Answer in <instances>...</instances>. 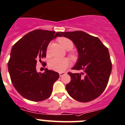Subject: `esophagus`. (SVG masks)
I'll use <instances>...</instances> for the list:
<instances>
[{
	"label": "esophagus",
	"mask_w": 125,
	"mask_h": 125,
	"mask_svg": "<svg viewBox=\"0 0 125 125\" xmlns=\"http://www.w3.org/2000/svg\"><path fill=\"white\" fill-rule=\"evenodd\" d=\"M59 76H60V77H61V76H64V75H65L66 74V72H60L59 73Z\"/></svg>",
	"instance_id": "1"
}]
</instances>
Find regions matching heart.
I'll return each instance as SVG.
<instances>
[{
	"mask_svg": "<svg viewBox=\"0 0 125 125\" xmlns=\"http://www.w3.org/2000/svg\"><path fill=\"white\" fill-rule=\"evenodd\" d=\"M58 42L62 47L66 50H70L73 47V43L70 39L66 37H61L58 39ZM48 52V49H47ZM71 59L73 61L78 59V56L73 52L69 53ZM70 61L68 58H54L49 62V68L51 70L57 72H62L69 66Z\"/></svg>",
	"mask_w": 125,
	"mask_h": 125,
	"instance_id": "heart-1",
	"label": "heart"
}]
</instances>
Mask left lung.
Returning <instances> with one entry per match:
<instances>
[{
    "label": "left lung",
    "instance_id": "8db88e82",
    "mask_svg": "<svg viewBox=\"0 0 125 125\" xmlns=\"http://www.w3.org/2000/svg\"><path fill=\"white\" fill-rule=\"evenodd\" d=\"M61 34L72 41L78 50V61L72 69L81 71L80 73H68L71 79L66 90L76 101H92L104 91L110 78L112 64L108 48L99 38L83 31Z\"/></svg>",
    "mask_w": 125,
    "mask_h": 125
}]
</instances>
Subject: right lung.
<instances>
[{
  "mask_svg": "<svg viewBox=\"0 0 125 125\" xmlns=\"http://www.w3.org/2000/svg\"><path fill=\"white\" fill-rule=\"evenodd\" d=\"M61 32L37 29L23 36L13 46L8 62V70L13 86L17 92L32 101L45 100L51 96L53 84L59 78L58 73L45 68L37 73V61L46 57L48 44L61 37ZM46 64H45V66Z\"/></svg>",
  "mask_w": 125,
  "mask_h": 125,
  "instance_id": "right-lung-1",
  "label": "right lung"
}]
</instances>
